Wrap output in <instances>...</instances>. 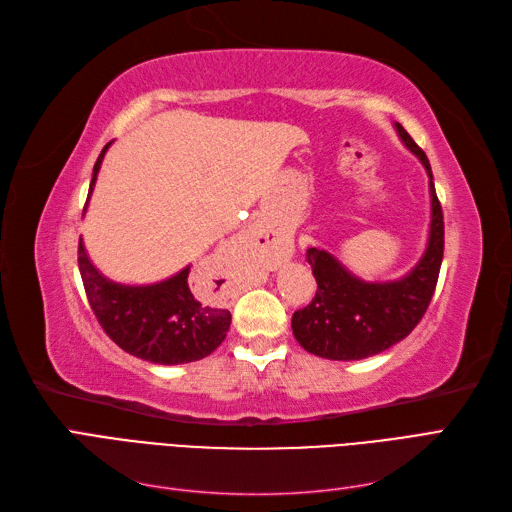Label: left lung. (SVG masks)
I'll list each match as a JSON object with an SVG mask.
<instances>
[{"label": "left lung", "mask_w": 512, "mask_h": 512, "mask_svg": "<svg viewBox=\"0 0 512 512\" xmlns=\"http://www.w3.org/2000/svg\"><path fill=\"white\" fill-rule=\"evenodd\" d=\"M395 130L429 175L431 224L425 254L399 280L363 282L327 250L309 247L305 258L312 265L318 290L312 303L292 314V333L307 352L322 359L359 361L395 346L421 322L438 284L444 218L431 166L401 123H395Z\"/></svg>", "instance_id": "1"}]
</instances>
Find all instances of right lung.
Instances as JSON below:
<instances>
[{
	"label": "right lung",
	"mask_w": 512,
	"mask_h": 512,
	"mask_svg": "<svg viewBox=\"0 0 512 512\" xmlns=\"http://www.w3.org/2000/svg\"><path fill=\"white\" fill-rule=\"evenodd\" d=\"M104 145L94 166L89 196L98 179ZM79 271L104 333L138 359L158 365L192 363L218 348L230 329V312L207 292V286L190 273V265L164 282L149 286L115 284L89 260L79 241Z\"/></svg>",
	"instance_id": "right-lung-1"
}]
</instances>
